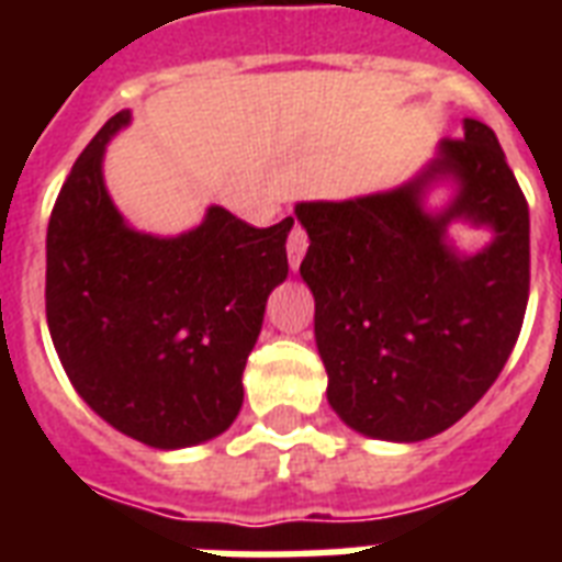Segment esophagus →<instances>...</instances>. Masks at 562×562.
<instances>
[{
    "label": "esophagus",
    "mask_w": 562,
    "mask_h": 562,
    "mask_svg": "<svg viewBox=\"0 0 562 562\" xmlns=\"http://www.w3.org/2000/svg\"><path fill=\"white\" fill-rule=\"evenodd\" d=\"M306 247H308V236L303 227H294L289 233V241H285V254H289V265L291 271H297L300 262H303V256H306Z\"/></svg>",
    "instance_id": "obj_1"
}]
</instances>
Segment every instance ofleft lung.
I'll list each match as a JSON object with an SVG mask.
<instances>
[{
	"mask_svg": "<svg viewBox=\"0 0 562 562\" xmlns=\"http://www.w3.org/2000/svg\"><path fill=\"white\" fill-rule=\"evenodd\" d=\"M456 183L425 210L437 179ZM308 250L300 277L315 294L326 400L350 428L414 443L454 426L514 352L531 289L528 201L496 134L463 119L417 178L391 192L294 206ZM452 220L490 226L494 241L458 255Z\"/></svg>",
	"mask_w": 562,
	"mask_h": 562,
	"instance_id": "obj_1",
	"label": "left lung"
}]
</instances>
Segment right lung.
<instances>
[{
	"instance_id": "obj_1",
	"label": "right lung",
	"mask_w": 562,
	"mask_h": 562,
	"mask_svg": "<svg viewBox=\"0 0 562 562\" xmlns=\"http://www.w3.org/2000/svg\"><path fill=\"white\" fill-rule=\"evenodd\" d=\"M122 110L92 136L46 233V321L57 359L104 423L154 449L218 437L238 417L265 303L289 277L294 218L250 227L210 206L189 233L127 227L104 187Z\"/></svg>"
}]
</instances>
